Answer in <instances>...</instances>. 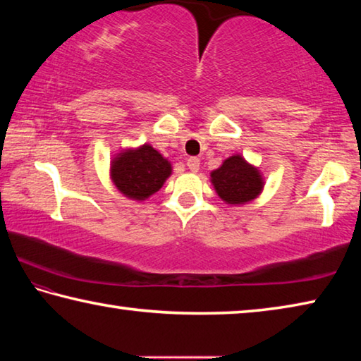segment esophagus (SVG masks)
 <instances>
[{
	"label": "esophagus",
	"mask_w": 361,
	"mask_h": 361,
	"mask_svg": "<svg viewBox=\"0 0 361 361\" xmlns=\"http://www.w3.org/2000/svg\"><path fill=\"white\" fill-rule=\"evenodd\" d=\"M186 166H188L189 170H191V172H197L199 167H200V159L199 157H189Z\"/></svg>",
	"instance_id": "1"
}]
</instances>
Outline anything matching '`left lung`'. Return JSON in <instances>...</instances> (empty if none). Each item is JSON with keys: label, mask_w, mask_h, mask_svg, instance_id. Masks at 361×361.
Here are the masks:
<instances>
[{"label": "left lung", "mask_w": 361, "mask_h": 361, "mask_svg": "<svg viewBox=\"0 0 361 361\" xmlns=\"http://www.w3.org/2000/svg\"><path fill=\"white\" fill-rule=\"evenodd\" d=\"M212 185L226 204L242 205L258 197L264 186L259 170L240 154L231 156L210 173Z\"/></svg>", "instance_id": "1"}]
</instances>
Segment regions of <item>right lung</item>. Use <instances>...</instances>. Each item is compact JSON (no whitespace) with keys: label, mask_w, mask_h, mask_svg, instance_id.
<instances>
[{"label":"right lung","mask_w":361,"mask_h":361,"mask_svg":"<svg viewBox=\"0 0 361 361\" xmlns=\"http://www.w3.org/2000/svg\"><path fill=\"white\" fill-rule=\"evenodd\" d=\"M170 173V162L149 145L122 151L111 161L113 183L133 200H145L157 192Z\"/></svg>","instance_id":"right-lung-1"}]
</instances>
